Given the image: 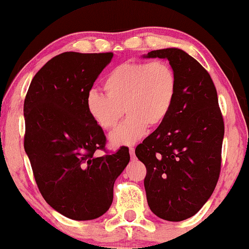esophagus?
I'll return each instance as SVG.
<instances>
[{
    "mask_svg": "<svg viewBox=\"0 0 249 249\" xmlns=\"http://www.w3.org/2000/svg\"><path fill=\"white\" fill-rule=\"evenodd\" d=\"M129 152H130L131 158H135V148H133V146H131V148H129Z\"/></svg>",
    "mask_w": 249,
    "mask_h": 249,
    "instance_id": "1",
    "label": "esophagus"
}]
</instances>
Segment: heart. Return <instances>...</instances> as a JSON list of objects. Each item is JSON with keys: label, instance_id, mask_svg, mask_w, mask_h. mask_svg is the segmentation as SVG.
Returning <instances> with one entry per match:
<instances>
[{"label": "heart", "instance_id": "1", "mask_svg": "<svg viewBox=\"0 0 249 249\" xmlns=\"http://www.w3.org/2000/svg\"><path fill=\"white\" fill-rule=\"evenodd\" d=\"M106 94L89 91L87 108L93 121L105 130L114 129L124 112L125 121L110 135L114 145L140 140L146 128L164 122L176 100L178 77L167 61L125 62L104 79Z\"/></svg>", "mask_w": 249, "mask_h": 249}]
</instances>
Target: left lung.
Segmentation results:
<instances>
[{"mask_svg": "<svg viewBox=\"0 0 249 249\" xmlns=\"http://www.w3.org/2000/svg\"><path fill=\"white\" fill-rule=\"evenodd\" d=\"M176 70L178 92L164 122L135 150L145 165L144 187L159 218L180 222L203 207L218 182L224 120L209 72L178 48L152 51Z\"/></svg>", "mask_w": 249, "mask_h": 249, "instance_id": "left-lung-1", "label": "left lung"}]
</instances>
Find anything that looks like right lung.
Returning <instances> with one entry per match:
<instances>
[{
    "instance_id": "right-lung-1",
    "label": "right lung",
    "mask_w": 249,
    "mask_h": 249,
    "mask_svg": "<svg viewBox=\"0 0 249 249\" xmlns=\"http://www.w3.org/2000/svg\"><path fill=\"white\" fill-rule=\"evenodd\" d=\"M113 53L66 52L36 73L24 100V149L45 201L75 220L109 209L113 187L129 149L108 152L106 136L89 114L87 96ZM97 149L106 155L98 158Z\"/></svg>"
}]
</instances>
